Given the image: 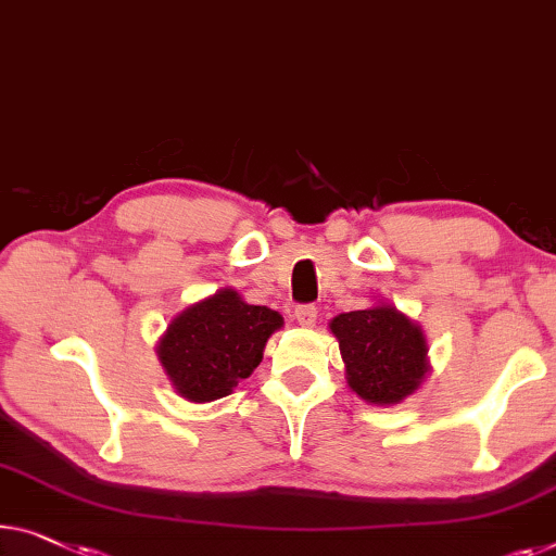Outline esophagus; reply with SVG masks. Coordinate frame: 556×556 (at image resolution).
<instances>
[{"label":"esophagus","mask_w":556,"mask_h":556,"mask_svg":"<svg viewBox=\"0 0 556 556\" xmlns=\"http://www.w3.org/2000/svg\"><path fill=\"white\" fill-rule=\"evenodd\" d=\"M294 317L302 327H314V321H317V317H319V309L314 304H300L294 309Z\"/></svg>","instance_id":"34e87169"}]
</instances>
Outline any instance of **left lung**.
Instances as JSON below:
<instances>
[{"mask_svg":"<svg viewBox=\"0 0 556 556\" xmlns=\"http://www.w3.org/2000/svg\"><path fill=\"white\" fill-rule=\"evenodd\" d=\"M329 329L342 352L346 384L364 402L400 404L429 375L425 331L392 304L337 314Z\"/></svg>","mask_w":556,"mask_h":556,"instance_id":"1","label":"left lung"}]
</instances>
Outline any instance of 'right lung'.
Instances as JSON below:
<instances>
[{
    "mask_svg": "<svg viewBox=\"0 0 556 556\" xmlns=\"http://www.w3.org/2000/svg\"><path fill=\"white\" fill-rule=\"evenodd\" d=\"M281 325L279 312L247 304L235 289H219L169 321L156 357L179 396L214 402L260 367L264 344Z\"/></svg>",
    "mask_w": 556,
    "mask_h": 556,
    "instance_id": "1",
    "label": "right lung"
}]
</instances>
